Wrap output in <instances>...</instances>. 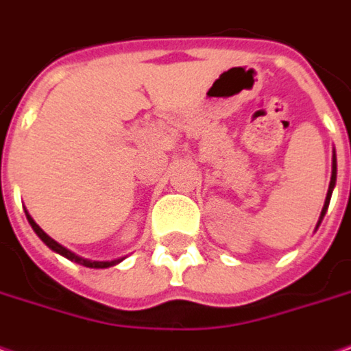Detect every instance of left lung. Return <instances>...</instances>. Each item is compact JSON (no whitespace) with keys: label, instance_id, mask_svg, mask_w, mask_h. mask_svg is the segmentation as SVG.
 Wrapping results in <instances>:
<instances>
[{"label":"left lung","instance_id":"8db88e82","mask_svg":"<svg viewBox=\"0 0 351 351\" xmlns=\"http://www.w3.org/2000/svg\"><path fill=\"white\" fill-rule=\"evenodd\" d=\"M335 183H336V156L332 158V178H330V185H328V193H326V201H324L323 213H321V220H323L324 213H326V208H328V203H330V195H332V189H335ZM319 224H321V222H319Z\"/></svg>","mask_w":351,"mask_h":351}]
</instances>
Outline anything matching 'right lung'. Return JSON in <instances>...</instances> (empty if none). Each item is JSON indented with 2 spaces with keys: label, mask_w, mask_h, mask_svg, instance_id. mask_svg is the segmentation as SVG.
<instances>
[{
  "label": "right lung",
  "mask_w": 351,
  "mask_h": 351,
  "mask_svg": "<svg viewBox=\"0 0 351 351\" xmlns=\"http://www.w3.org/2000/svg\"><path fill=\"white\" fill-rule=\"evenodd\" d=\"M27 218H28V222H30V226H32V230L36 232V236H38L40 239H42V241H44V243H46L49 249H51V251L60 253V255H63L65 258H69V261H73V263L84 265V267H88V269H108V267H112V265H115V263H119V261H112V263H108V261L104 263V261H102V263H100V261H88V258L77 257V255H75V253H71L69 249H65V247L60 245L56 239H51V237H49L48 234H46V232H44V230H42V228H40V226L36 224V222H34L30 216H28V214H27Z\"/></svg>",
  "instance_id": "add662e5"
}]
</instances>
